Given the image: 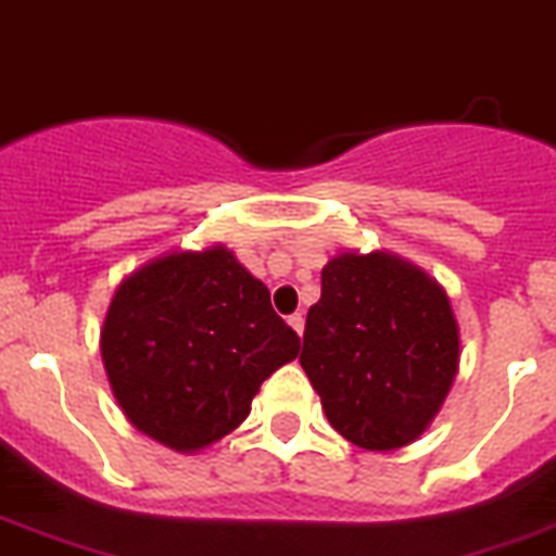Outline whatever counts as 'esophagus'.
Returning a JSON list of instances; mask_svg holds the SVG:
<instances>
[{"mask_svg":"<svg viewBox=\"0 0 556 556\" xmlns=\"http://www.w3.org/2000/svg\"><path fill=\"white\" fill-rule=\"evenodd\" d=\"M288 325L302 337V331H305V317H302V314H291V317H288Z\"/></svg>","mask_w":556,"mask_h":556,"instance_id":"1","label":"esophagus"}]
</instances>
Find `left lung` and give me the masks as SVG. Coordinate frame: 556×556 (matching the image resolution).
I'll use <instances>...</instances> for the list:
<instances>
[{"instance_id": "1", "label": "left lung", "mask_w": 556, "mask_h": 556, "mask_svg": "<svg viewBox=\"0 0 556 556\" xmlns=\"http://www.w3.org/2000/svg\"><path fill=\"white\" fill-rule=\"evenodd\" d=\"M300 363L345 440L403 448L454 382L457 319L445 291L414 265L380 251L333 256L305 319Z\"/></svg>"}]
</instances>
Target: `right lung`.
I'll return each instance as SVG.
<instances>
[{
	"label": "right lung",
	"mask_w": 556,
	"mask_h": 556,
	"mask_svg": "<svg viewBox=\"0 0 556 556\" xmlns=\"http://www.w3.org/2000/svg\"><path fill=\"white\" fill-rule=\"evenodd\" d=\"M300 337L231 251L168 254L116 288L102 359L125 417L174 451L223 440Z\"/></svg>",
	"instance_id": "right-lung-1"
}]
</instances>
